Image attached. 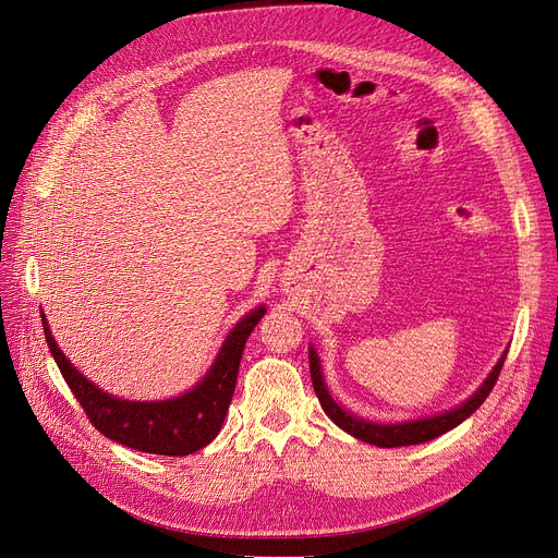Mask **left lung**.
<instances>
[{
    "instance_id": "left-lung-1",
    "label": "left lung",
    "mask_w": 558,
    "mask_h": 558,
    "mask_svg": "<svg viewBox=\"0 0 558 558\" xmlns=\"http://www.w3.org/2000/svg\"><path fill=\"white\" fill-rule=\"evenodd\" d=\"M507 352L509 350H504V354L499 356V361L495 363L488 377L482 381L480 388H476L468 397L465 402H461L459 407L449 409V411L427 415V417H417V420H407V422H375V420H365L348 409H342L333 400L327 384H325L320 356H317L313 344L308 348V363H311V381H313L317 400H320L325 413L338 424L342 432H348L350 436H354L363 442H369V445H377V447H404V445L427 442V440H434V438L447 434L449 429L459 427L463 420H468L476 409H480L499 377V369L504 365V359H507Z\"/></svg>"
}]
</instances>
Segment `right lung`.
<instances>
[{"mask_svg":"<svg viewBox=\"0 0 558 558\" xmlns=\"http://www.w3.org/2000/svg\"><path fill=\"white\" fill-rule=\"evenodd\" d=\"M40 315L49 352L99 434L145 454L185 457L206 447L220 434L235 390L245 342L265 315V306L252 308L233 325L208 373L193 388L158 402L122 400L95 386L61 352L43 311Z\"/></svg>","mask_w":558,"mask_h":558,"instance_id":"1","label":"right lung"}]
</instances>
